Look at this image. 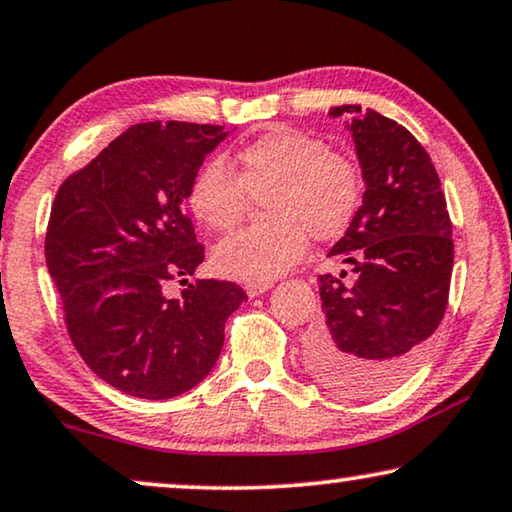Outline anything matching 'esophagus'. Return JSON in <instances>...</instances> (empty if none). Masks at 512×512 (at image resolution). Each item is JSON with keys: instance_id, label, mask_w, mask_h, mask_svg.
Returning <instances> with one entry per match:
<instances>
[{"instance_id": "34e87169", "label": "esophagus", "mask_w": 512, "mask_h": 512, "mask_svg": "<svg viewBox=\"0 0 512 512\" xmlns=\"http://www.w3.org/2000/svg\"><path fill=\"white\" fill-rule=\"evenodd\" d=\"M271 287H273V283H248L246 292H248V297H259V294L269 292Z\"/></svg>"}]
</instances>
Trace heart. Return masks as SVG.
<instances>
[{
    "label": "heart",
    "instance_id": "heart-1",
    "mask_svg": "<svg viewBox=\"0 0 512 512\" xmlns=\"http://www.w3.org/2000/svg\"><path fill=\"white\" fill-rule=\"evenodd\" d=\"M248 199H262L266 222L222 239L211 262L222 276L271 283L304 257L306 233L331 241L350 227L362 204V178L327 141L280 127L243 146L234 171L222 160L206 162L187 192L192 215L211 232L239 225Z\"/></svg>",
    "mask_w": 512,
    "mask_h": 512
}]
</instances>
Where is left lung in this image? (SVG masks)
Returning <instances> with one entry per match:
<instances>
[{"instance_id": "obj_1", "label": "left lung", "mask_w": 512, "mask_h": 512, "mask_svg": "<svg viewBox=\"0 0 512 512\" xmlns=\"http://www.w3.org/2000/svg\"><path fill=\"white\" fill-rule=\"evenodd\" d=\"M362 113L336 106L331 115ZM364 201L331 248L350 271L320 276L325 320L308 334V369L327 390L373 399L410 376L450 294L452 222L441 178L420 141L385 115L352 120Z\"/></svg>"}]
</instances>
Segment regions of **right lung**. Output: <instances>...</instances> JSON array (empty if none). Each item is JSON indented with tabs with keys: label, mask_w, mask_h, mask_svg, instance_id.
<instances>
[{
	"label": "right lung",
	"mask_w": 512,
	"mask_h": 512,
	"mask_svg": "<svg viewBox=\"0 0 512 512\" xmlns=\"http://www.w3.org/2000/svg\"><path fill=\"white\" fill-rule=\"evenodd\" d=\"M220 125L139 122L64 178L46 227V262L69 338L104 383L139 399H174L218 362L225 322L246 292L197 280L204 262L183 201Z\"/></svg>",
	"instance_id": "add662e5"
}]
</instances>
